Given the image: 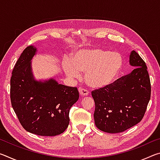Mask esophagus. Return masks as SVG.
<instances>
[{"label": "esophagus", "instance_id": "1", "mask_svg": "<svg viewBox=\"0 0 160 160\" xmlns=\"http://www.w3.org/2000/svg\"><path fill=\"white\" fill-rule=\"evenodd\" d=\"M78 90H79L80 94L81 96H88L89 94V92L87 90H85V89L79 88H78Z\"/></svg>", "mask_w": 160, "mask_h": 160}]
</instances>
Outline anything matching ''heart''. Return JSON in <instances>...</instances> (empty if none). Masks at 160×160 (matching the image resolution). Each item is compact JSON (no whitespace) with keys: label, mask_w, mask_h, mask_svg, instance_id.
<instances>
[{"label":"heart","mask_w":160,"mask_h":160,"mask_svg":"<svg viewBox=\"0 0 160 160\" xmlns=\"http://www.w3.org/2000/svg\"><path fill=\"white\" fill-rule=\"evenodd\" d=\"M122 56L116 51L101 48L75 51L70 59L63 62L67 76L78 78L85 72L87 85L92 88H103L114 82L122 68Z\"/></svg>","instance_id":"heart-1"}]
</instances>
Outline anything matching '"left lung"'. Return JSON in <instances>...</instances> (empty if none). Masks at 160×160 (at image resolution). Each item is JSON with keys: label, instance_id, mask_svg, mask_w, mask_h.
<instances>
[{"label": "left lung", "instance_id": "obj_1", "mask_svg": "<svg viewBox=\"0 0 160 160\" xmlns=\"http://www.w3.org/2000/svg\"><path fill=\"white\" fill-rule=\"evenodd\" d=\"M129 63L135 69L105 88L92 92L94 123L100 131L121 132L142 120L150 99L151 85L145 61L132 51Z\"/></svg>", "mask_w": 160, "mask_h": 160}]
</instances>
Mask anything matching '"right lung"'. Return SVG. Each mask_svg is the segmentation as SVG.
Here are the masks:
<instances>
[{"label":"right lung","mask_w":160,"mask_h":160,"mask_svg":"<svg viewBox=\"0 0 160 160\" xmlns=\"http://www.w3.org/2000/svg\"><path fill=\"white\" fill-rule=\"evenodd\" d=\"M37 51L29 46L15 63L10 79L11 104L27 131L55 136L68 126L70 109L79 99V92L77 88L58 84L53 78L35 80L32 59Z\"/></svg>","instance_id":"right-lung-1"}]
</instances>
